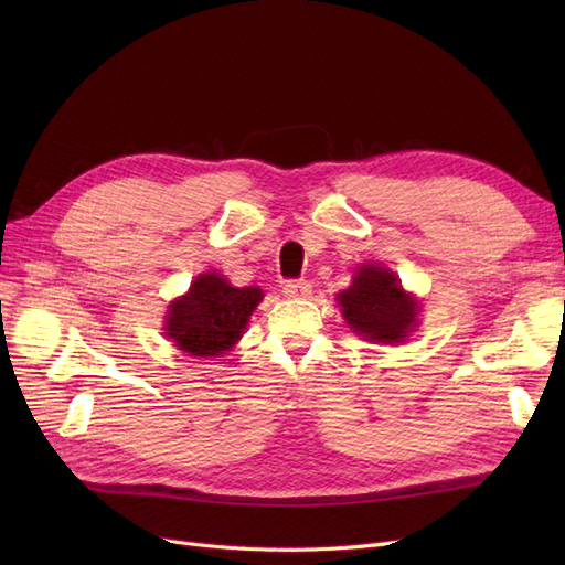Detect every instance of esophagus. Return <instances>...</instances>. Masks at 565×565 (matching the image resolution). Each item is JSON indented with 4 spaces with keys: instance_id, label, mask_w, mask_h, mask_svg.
I'll return each instance as SVG.
<instances>
[{
    "instance_id": "esophagus-1",
    "label": "esophagus",
    "mask_w": 565,
    "mask_h": 565,
    "mask_svg": "<svg viewBox=\"0 0 565 565\" xmlns=\"http://www.w3.org/2000/svg\"><path fill=\"white\" fill-rule=\"evenodd\" d=\"M282 295L287 299H306V297L311 295V282H306V280H287L282 285Z\"/></svg>"
}]
</instances>
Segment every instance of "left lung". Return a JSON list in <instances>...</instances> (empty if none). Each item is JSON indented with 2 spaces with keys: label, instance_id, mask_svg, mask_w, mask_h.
I'll return each instance as SVG.
<instances>
[{
  "label": "left lung",
  "instance_id": "1",
  "mask_svg": "<svg viewBox=\"0 0 565 565\" xmlns=\"http://www.w3.org/2000/svg\"><path fill=\"white\" fill-rule=\"evenodd\" d=\"M349 328L367 341L401 344L417 328L419 306L407 295L396 273L380 264H363L353 282L337 295Z\"/></svg>",
  "mask_w": 565,
  "mask_h": 565
}]
</instances>
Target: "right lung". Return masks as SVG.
Masks as SVG:
<instances>
[{
  "instance_id": "obj_1",
  "label": "right lung",
  "mask_w": 565,
  "mask_h": 565,
  "mask_svg": "<svg viewBox=\"0 0 565 565\" xmlns=\"http://www.w3.org/2000/svg\"><path fill=\"white\" fill-rule=\"evenodd\" d=\"M264 299L259 287H233L210 270L169 303L164 334L188 355H221L243 337L252 311Z\"/></svg>"
}]
</instances>
